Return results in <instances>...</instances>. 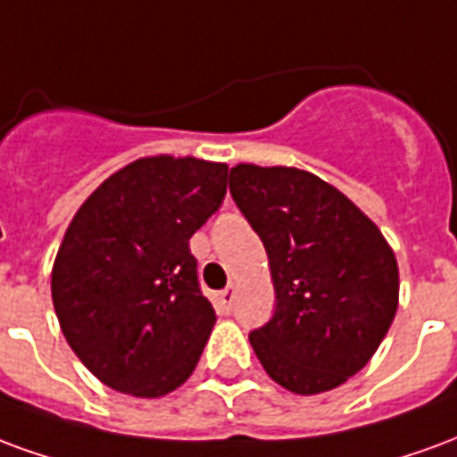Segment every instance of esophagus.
Listing matches in <instances>:
<instances>
[{
  "label": "esophagus",
  "mask_w": 457,
  "mask_h": 457,
  "mask_svg": "<svg viewBox=\"0 0 457 457\" xmlns=\"http://www.w3.org/2000/svg\"><path fill=\"white\" fill-rule=\"evenodd\" d=\"M235 296H237V288L235 287H228L225 291H220L218 301H220V306H222V311H229V308H232V303H235Z\"/></svg>",
  "instance_id": "1"
}]
</instances>
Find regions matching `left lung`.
Segmentation results:
<instances>
[{
	"label": "left lung",
	"mask_w": 457,
	"mask_h": 457,
	"mask_svg": "<svg viewBox=\"0 0 457 457\" xmlns=\"http://www.w3.org/2000/svg\"><path fill=\"white\" fill-rule=\"evenodd\" d=\"M229 193L269 257L277 311L249 343L301 396L345 384L372 360L399 308V267L345 193L294 166L237 163Z\"/></svg>",
	"instance_id": "8db88e82"
}]
</instances>
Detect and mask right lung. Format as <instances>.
<instances>
[{"mask_svg": "<svg viewBox=\"0 0 457 457\" xmlns=\"http://www.w3.org/2000/svg\"><path fill=\"white\" fill-rule=\"evenodd\" d=\"M225 190L228 163L144 156L71 220L51 271L55 316L78 360L114 392L159 399L195 370L218 318L188 239Z\"/></svg>", "mask_w": 457, "mask_h": 457, "instance_id": "1", "label": "right lung"}]
</instances>
